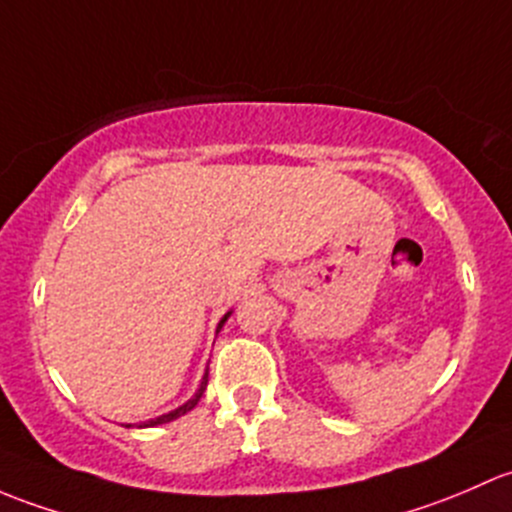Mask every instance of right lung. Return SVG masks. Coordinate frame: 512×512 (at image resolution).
Instances as JSON below:
<instances>
[{
	"instance_id": "add662e5",
	"label": "right lung",
	"mask_w": 512,
	"mask_h": 512,
	"mask_svg": "<svg viewBox=\"0 0 512 512\" xmlns=\"http://www.w3.org/2000/svg\"><path fill=\"white\" fill-rule=\"evenodd\" d=\"M231 313H234V310H229V313L224 315V318L219 320V325H217V333L221 328H224V323L226 320L231 318ZM207 382H209V367L207 370H204V377H202V382H199V387H197V392L192 394V397L187 399V402L182 404V407H177V409H172V412H167V414H162V416H155V419H150V421H140L138 424V429H147V426H160V424H167V421H175V419H179V416H184L187 412H192L194 407H197V402L199 399H202V394H204V389H207ZM130 429V426L133 424H125Z\"/></svg>"
}]
</instances>
